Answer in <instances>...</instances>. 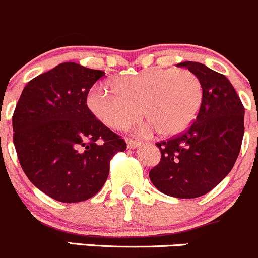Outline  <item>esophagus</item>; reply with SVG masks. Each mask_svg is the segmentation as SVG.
Segmentation results:
<instances>
[{
    "instance_id": "34e87169",
    "label": "esophagus",
    "mask_w": 258,
    "mask_h": 258,
    "mask_svg": "<svg viewBox=\"0 0 258 258\" xmlns=\"http://www.w3.org/2000/svg\"><path fill=\"white\" fill-rule=\"evenodd\" d=\"M141 142L139 141H133V139H126V146L129 149H134V148H138L141 146Z\"/></svg>"
}]
</instances>
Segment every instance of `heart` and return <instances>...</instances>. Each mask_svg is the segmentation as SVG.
<instances>
[{
	"mask_svg": "<svg viewBox=\"0 0 258 258\" xmlns=\"http://www.w3.org/2000/svg\"><path fill=\"white\" fill-rule=\"evenodd\" d=\"M111 87L91 88L87 105L95 116L111 129H125L143 115L147 132L157 129L162 137L183 133L195 121L204 99L199 76L190 70L151 68L116 77Z\"/></svg>",
	"mask_w": 258,
	"mask_h": 258,
	"instance_id": "b5f03b06",
	"label": "heart"
}]
</instances>
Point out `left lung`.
Masks as SVG:
<instances>
[{
    "mask_svg": "<svg viewBox=\"0 0 258 258\" xmlns=\"http://www.w3.org/2000/svg\"><path fill=\"white\" fill-rule=\"evenodd\" d=\"M177 66L199 76L204 99L187 131L156 144L161 161L149 178L166 195L194 199L213 190L234 166L244 134V107L224 75L198 62Z\"/></svg>",
    "mask_w": 258,
    "mask_h": 258,
    "instance_id": "1",
    "label": "left lung"
}]
</instances>
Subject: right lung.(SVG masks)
<instances>
[{
    "label": "right lung",
    "instance_id": "1",
    "mask_svg": "<svg viewBox=\"0 0 258 258\" xmlns=\"http://www.w3.org/2000/svg\"><path fill=\"white\" fill-rule=\"evenodd\" d=\"M105 72L58 64L24 87L12 115L17 158L34 186L62 203L96 195L126 143L96 119L87 95Z\"/></svg>",
    "mask_w": 258,
    "mask_h": 258
}]
</instances>
